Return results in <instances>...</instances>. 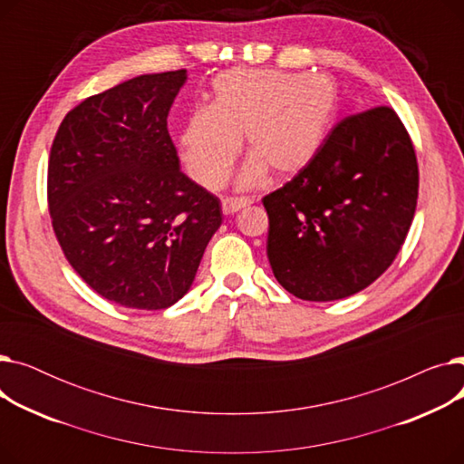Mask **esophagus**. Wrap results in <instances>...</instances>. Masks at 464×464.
<instances>
[{
  "label": "esophagus",
  "mask_w": 464,
  "mask_h": 464,
  "mask_svg": "<svg viewBox=\"0 0 464 464\" xmlns=\"http://www.w3.org/2000/svg\"><path fill=\"white\" fill-rule=\"evenodd\" d=\"M252 201L248 198H226L222 201V210L224 214H235L238 210H242L245 207H248Z\"/></svg>",
  "instance_id": "1"
}]
</instances>
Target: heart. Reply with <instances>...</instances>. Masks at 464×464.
<instances>
[{"label":"heart","mask_w":464,"mask_h":464,"mask_svg":"<svg viewBox=\"0 0 464 464\" xmlns=\"http://www.w3.org/2000/svg\"><path fill=\"white\" fill-rule=\"evenodd\" d=\"M336 105V90L324 75L278 69L235 67L212 82L210 107L195 109L180 133L189 177L207 189L222 188L245 137L252 154L238 186L252 188L275 173L291 179L318 154Z\"/></svg>","instance_id":"b5f03b06"}]
</instances>
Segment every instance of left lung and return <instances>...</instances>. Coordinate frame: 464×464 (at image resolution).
<instances>
[{
    "instance_id": "8db88e82",
    "label": "left lung",
    "mask_w": 464,
    "mask_h": 464,
    "mask_svg": "<svg viewBox=\"0 0 464 464\" xmlns=\"http://www.w3.org/2000/svg\"><path fill=\"white\" fill-rule=\"evenodd\" d=\"M418 188L416 150L392 107L340 120L301 173L263 198L280 285L318 303L371 285L404 245Z\"/></svg>"
}]
</instances>
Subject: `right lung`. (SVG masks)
I'll list each match as a JSON object with an SVG mask.
<instances>
[{
	"label": "right lung",
	"instance_id": "add662e5",
	"mask_svg": "<svg viewBox=\"0 0 464 464\" xmlns=\"http://www.w3.org/2000/svg\"><path fill=\"white\" fill-rule=\"evenodd\" d=\"M186 69L140 75L71 109L48 160L53 229L77 275L126 308L182 299L222 205L180 170L167 116Z\"/></svg>",
	"mask_w": 464,
	"mask_h": 464
}]
</instances>
